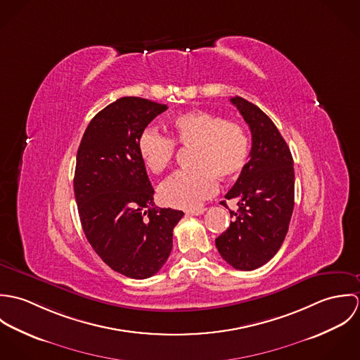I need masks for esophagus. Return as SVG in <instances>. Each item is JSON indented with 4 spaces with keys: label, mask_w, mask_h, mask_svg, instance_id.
Here are the masks:
<instances>
[{
    "label": "esophagus",
    "mask_w": 360,
    "mask_h": 360,
    "mask_svg": "<svg viewBox=\"0 0 360 360\" xmlns=\"http://www.w3.org/2000/svg\"><path fill=\"white\" fill-rule=\"evenodd\" d=\"M205 210V207H198V209H191V210H187L186 213H187V214H191V216H200V214H202Z\"/></svg>",
    "instance_id": "obj_1"
}]
</instances>
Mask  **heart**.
Returning <instances> with one entry per match:
<instances>
[{"label": "heart", "mask_w": 360, "mask_h": 360, "mask_svg": "<svg viewBox=\"0 0 360 360\" xmlns=\"http://www.w3.org/2000/svg\"><path fill=\"white\" fill-rule=\"evenodd\" d=\"M172 140L154 127H146L137 139V151L150 172L166 170L176 153V144L194 147V169L180 170L162 183L159 197L163 204L195 209L217 191V177L238 176L250 156V139L244 127L226 122L221 116L191 110L170 122Z\"/></svg>", "instance_id": "b5f03b06"}]
</instances>
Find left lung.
Here are the masks:
<instances>
[{
	"mask_svg": "<svg viewBox=\"0 0 360 360\" xmlns=\"http://www.w3.org/2000/svg\"><path fill=\"white\" fill-rule=\"evenodd\" d=\"M237 106L252 134L250 160L227 200H238L234 220L216 238V248L234 269L254 270L280 250L294 210V160L271 119L257 105L241 97Z\"/></svg>",
	"mask_w": 360,
	"mask_h": 360,
	"instance_id": "obj_1",
	"label": "left lung"
}]
</instances>
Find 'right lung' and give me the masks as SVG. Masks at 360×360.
I'll return each mask as SVG.
<instances>
[{
	"label": "right lung",
	"instance_id": "obj_1",
	"mask_svg": "<svg viewBox=\"0 0 360 360\" xmlns=\"http://www.w3.org/2000/svg\"><path fill=\"white\" fill-rule=\"evenodd\" d=\"M166 109L139 97L109 103L89 123L76 156L73 187L83 231L112 270L137 280L165 264L184 214L155 206L137 151L139 134Z\"/></svg>",
	"mask_w": 360,
	"mask_h": 360
}]
</instances>
